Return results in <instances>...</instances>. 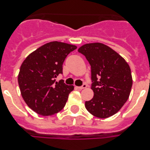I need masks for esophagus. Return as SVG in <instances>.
Returning a JSON list of instances; mask_svg holds the SVG:
<instances>
[{
  "label": "esophagus",
  "instance_id": "obj_1",
  "mask_svg": "<svg viewBox=\"0 0 150 150\" xmlns=\"http://www.w3.org/2000/svg\"><path fill=\"white\" fill-rule=\"evenodd\" d=\"M86 87H87L86 84H83L82 86H77L76 88H77V89H86Z\"/></svg>",
  "mask_w": 150,
  "mask_h": 150
}]
</instances>
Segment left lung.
I'll use <instances>...</instances> for the list:
<instances>
[{"label":"left lung","mask_w":150,"mask_h":150,"mask_svg":"<svg viewBox=\"0 0 150 150\" xmlns=\"http://www.w3.org/2000/svg\"><path fill=\"white\" fill-rule=\"evenodd\" d=\"M91 66L93 99L86 101L88 111L107 118L120 110L128 100L132 86L130 67L125 60L108 46L86 43L79 48Z\"/></svg>","instance_id":"left-lung-1"}]
</instances>
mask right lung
Listing matches in <instances>:
<instances>
[{
    "label": "right lung",
    "instance_id": "add662e5",
    "mask_svg": "<svg viewBox=\"0 0 150 150\" xmlns=\"http://www.w3.org/2000/svg\"><path fill=\"white\" fill-rule=\"evenodd\" d=\"M77 47L57 41L50 42L29 54L22 62L18 82L23 100L33 111L51 116L63 109L74 89L63 80L55 82L62 74L68 54Z\"/></svg>",
    "mask_w": 150,
    "mask_h": 150
}]
</instances>
